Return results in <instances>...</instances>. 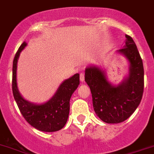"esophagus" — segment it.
<instances>
[{
	"label": "esophagus",
	"mask_w": 154,
	"mask_h": 154,
	"mask_svg": "<svg viewBox=\"0 0 154 154\" xmlns=\"http://www.w3.org/2000/svg\"><path fill=\"white\" fill-rule=\"evenodd\" d=\"M85 80V73L81 72L80 73V81L83 82Z\"/></svg>",
	"instance_id": "34e87169"
}]
</instances>
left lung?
<instances>
[{"label":"left lung","mask_w":154,"mask_h":154,"mask_svg":"<svg viewBox=\"0 0 154 154\" xmlns=\"http://www.w3.org/2000/svg\"><path fill=\"white\" fill-rule=\"evenodd\" d=\"M125 46L118 52L130 63L127 79L118 86L107 81L105 73L95 66L86 68L85 80L91 90L93 108L105 123L118 124L134 112L142 99L144 87V71L142 59L131 36L125 35Z\"/></svg>","instance_id":"1"}]
</instances>
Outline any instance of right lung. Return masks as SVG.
<instances>
[{
  "label": "right lung",
  "mask_w": 154,
  "mask_h": 154,
  "mask_svg": "<svg viewBox=\"0 0 154 154\" xmlns=\"http://www.w3.org/2000/svg\"><path fill=\"white\" fill-rule=\"evenodd\" d=\"M26 46L21 44L13 62L12 91L20 111L28 123L36 129L45 132L61 130L66 124L69 114V101L72 94L79 85V74H75L65 80L54 96L42 105H35L23 98L17 86V64L20 53Z\"/></svg>",
  "instance_id": "add662e5"
}]
</instances>
